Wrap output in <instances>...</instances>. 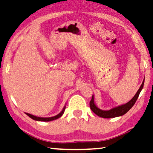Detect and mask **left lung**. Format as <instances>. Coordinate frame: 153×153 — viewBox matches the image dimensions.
Masks as SVG:
<instances>
[{"label":"left lung","mask_w":153,"mask_h":153,"mask_svg":"<svg viewBox=\"0 0 153 153\" xmlns=\"http://www.w3.org/2000/svg\"><path fill=\"white\" fill-rule=\"evenodd\" d=\"M144 80L143 81L141 86H140L139 89L138 90L137 93H136V95L133 97L131 100L128 101V102H126V104L115 107V108H113L109 110H100V108H98V107L96 106V105L95 104L94 97V96H92V98H91V100L90 101V108L91 109V110H92L95 114H97V115L102 118H114L117 117L124 115V114H126V113L134 105L135 102H136V100H137L138 98V96H139L140 91H141L143 88Z\"/></svg>","instance_id":"obj_1"}]
</instances>
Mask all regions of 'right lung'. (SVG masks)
<instances>
[{
	"label": "right lung",
	"instance_id": "add662e5",
	"mask_svg": "<svg viewBox=\"0 0 153 153\" xmlns=\"http://www.w3.org/2000/svg\"><path fill=\"white\" fill-rule=\"evenodd\" d=\"M65 110V106L64 107V108H63L62 110L61 111V112H59L58 114H57V115H55L54 117H36V116L32 115V114H29V113H27V112H25V114H27V115H28L29 117L31 118L33 120L41 121V122H51V121L57 120V119H58V118L60 117L63 114V113H64Z\"/></svg>",
	"mask_w": 153,
	"mask_h": 153
}]
</instances>
